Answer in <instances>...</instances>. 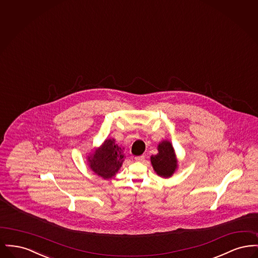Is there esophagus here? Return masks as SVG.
I'll use <instances>...</instances> for the list:
<instances>
[{
    "instance_id": "esophagus-1",
    "label": "esophagus",
    "mask_w": 258,
    "mask_h": 258,
    "mask_svg": "<svg viewBox=\"0 0 258 258\" xmlns=\"http://www.w3.org/2000/svg\"><path fill=\"white\" fill-rule=\"evenodd\" d=\"M135 160H136V161L142 162V161H144V160H145V157H144V156H139V157H135Z\"/></svg>"
}]
</instances>
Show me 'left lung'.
Returning <instances> with one entry per match:
<instances>
[{
    "label": "left lung",
    "mask_w": 258,
    "mask_h": 258,
    "mask_svg": "<svg viewBox=\"0 0 258 258\" xmlns=\"http://www.w3.org/2000/svg\"><path fill=\"white\" fill-rule=\"evenodd\" d=\"M155 172L164 179L170 178L178 169V159L171 142L162 140L158 145V154L151 157Z\"/></svg>",
    "instance_id": "obj_1"
}]
</instances>
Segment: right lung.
Returning <instances> with one entry per match:
<instances>
[{"label": "right lung", "instance_id": "obj_1", "mask_svg": "<svg viewBox=\"0 0 258 258\" xmlns=\"http://www.w3.org/2000/svg\"><path fill=\"white\" fill-rule=\"evenodd\" d=\"M123 147L114 138H107L98 148H94L86 157L89 168L104 180L113 178L120 170L125 159Z\"/></svg>", "mask_w": 258, "mask_h": 258}]
</instances>
